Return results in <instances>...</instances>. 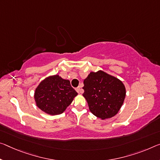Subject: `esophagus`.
Wrapping results in <instances>:
<instances>
[{"label": "esophagus", "mask_w": 160, "mask_h": 160, "mask_svg": "<svg viewBox=\"0 0 160 160\" xmlns=\"http://www.w3.org/2000/svg\"><path fill=\"white\" fill-rule=\"evenodd\" d=\"M76 91H77V92H78V93H81L82 92V91H81V89H80V87H78L77 88H76Z\"/></svg>", "instance_id": "obj_1"}]
</instances>
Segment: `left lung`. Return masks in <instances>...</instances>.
I'll return each mask as SVG.
<instances>
[{
  "mask_svg": "<svg viewBox=\"0 0 160 160\" xmlns=\"http://www.w3.org/2000/svg\"><path fill=\"white\" fill-rule=\"evenodd\" d=\"M83 83L82 95L94 115L105 120L119 112L126 96L125 87L121 80L99 70L91 72Z\"/></svg>",
  "mask_w": 160,
  "mask_h": 160,
  "instance_id": "1",
  "label": "left lung"
}]
</instances>
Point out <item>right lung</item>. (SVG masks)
Returning <instances> with one entry per match:
<instances>
[{"label": "right lung", "instance_id": "1", "mask_svg": "<svg viewBox=\"0 0 160 160\" xmlns=\"http://www.w3.org/2000/svg\"><path fill=\"white\" fill-rule=\"evenodd\" d=\"M78 95L68 80L58 75L49 76L40 82L34 98L40 110L50 115L62 114Z\"/></svg>", "mask_w": 160, "mask_h": 160}]
</instances>
